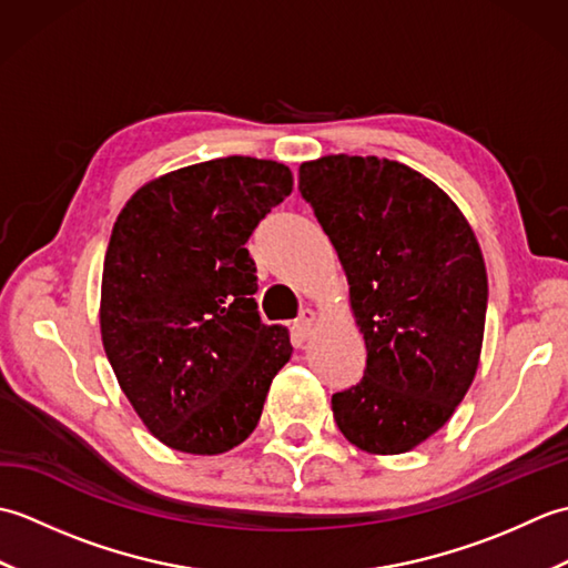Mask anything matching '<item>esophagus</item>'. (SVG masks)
I'll return each mask as SVG.
<instances>
[{
  "label": "esophagus",
  "mask_w": 568,
  "mask_h": 568,
  "mask_svg": "<svg viewBox=\"0 0 568 568\" xmlns=\"http://www.w3.org/2000/svg\"><path fill=\"white\" fill-rule=\"evenodd\" d=\"M315 322H317V312L315 310H310V307H305L303 312H300V317H297V332L303 334V336H310V332H312V327H315Z\"/></svg>",
  "instance_id": "esophagus-1"
}]
</instances>
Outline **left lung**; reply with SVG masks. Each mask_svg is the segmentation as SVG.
I'll return each instance as SVG.
<instances>
[{
	"mask_svg": "<svg viewBox=\"0 0 568 568\" xmlns=\"http://www.w3.org/2000/svg\"><path fill=\"white\" fill-rule=\"evenodd\" d=\"M366 342L364 378L332 395L336 427L368 454H403L464 400L484 346L488 275L462 210L429 178L376 155L300 165Z\"/></svg>",
	"mask_w": 568,
	"mask_h": 568,
	"instance_id": "1",
	"label": "left lung"
}]
</instances>
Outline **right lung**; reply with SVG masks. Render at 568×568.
I'll return each instance as SVG.
<instances>
[{
	"instance_id": "1",
	"label": "right lung",
	"mask_w": 568,
	"mask_h": 568,
	"mask_svg": "<svg viewBox=\"0 0 568 568\" xmlns=\"http://www.w3.org/2000/svg\"><path fill=\"white\" fill-rule=\"evenodd\" d=\"M293 192L291 168L229 155L151 180L119 212L102 271L106 358L155 439L224 454L256 429L293 346L263 324L246 241Z\"/></svg>"
}]
</instances>
